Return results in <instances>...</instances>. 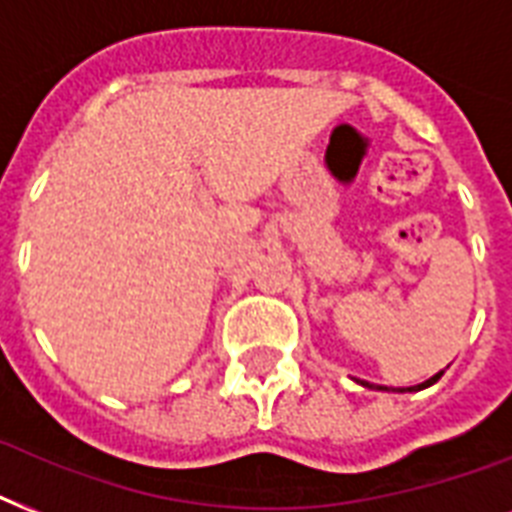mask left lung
<instances>
[{
	"mask_svg": "<svg viewBox=\"0 0 512 512\" xmlns=\"http://www.w3.org/2000/svg\"><path fill=\"white\" fill-rule=\"evenodd\" d=\"M441 374H444V369H441V372H436L433 374V377H430V380H425V382H420V385H409V388H388V385H372V382H366V380H356L358 385H364V388H377V390H388V393H417V390H425V388H430V385H433V382H438L441 380Z\"/></svg>",
	"mask_w": 512,
	"mask_h": 512,
	"instance_id": "obj_1",
	"label": "left lung"
}]
</instances>
